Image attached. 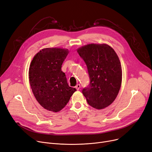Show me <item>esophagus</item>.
I'll list each match as a JSON object with an SVG mask.
<instances>
[{
  "label": "esophagus",
  "mask_w": 152,
  "mask_h": 152,
  "mask_svg": "<svg viewBox=\"0 0 152 152\" xmlns=\"http://www.w3.org/2000/svg\"><path fill=\"white\" fill-rule=\"evenodd\" d=\"M76 89H77V90H79L80 89V88H81V85L80 84H77L76 86Z\"/></svg>",
  "instance_id": "34e87169"
}]
</instances>
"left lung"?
<instances>
[{
  "instance_id": "obj_1",
  "label": "left lung",
  "mask_w": 152,
  "mask_h": 152,
  "mask_svg": "<svg viewBox=\"0 0 152 152\" xmlns=\"http://www.w3.org/2000/svg\"><path fill=\"white\" fill-rule=\"evenodd\" d=\"M87 66L90 83L82 92L91 107L102 109L115 99L122 83V67L113 48L106 44H89L77 49Z\"/></svg>"
}]
</instances>
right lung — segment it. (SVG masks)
I'll return each instance as SVG.
<instances>
[{
  "mask_svg": "<svg viewBox=\"0 0 152 152\" xmlns=\"http://www.w3.org/2000/svg\"><path fill=\"white\" fill-rule=\"evenodd\" d=\"M68 50L47 48L35 55L29 68V81L37 101L45 109L56 113L65 107L76 91L69 87L61 66Z\"/></svg>",
  "mask_w": 152,
  "mask_h": 152,
  "instance_id": "1",
  "label": "right lung"
}]
</instances>
